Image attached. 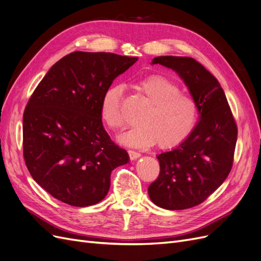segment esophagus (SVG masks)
I'll list each match as a JSON object with an SVG mask.
<instances>
[{"mask_svg": "<svg viewBox=\"0 0 261 261\" xmlns=\"http://www.w3.org/2000/svg\"><path fill=\"white\" fill-rule=\"evenodd\" d=\"M128 154H129L130 160H137L138 158H140V156H141V154H140L139 152H137V151H134V150H129V151H128Z\"/></svg>", "mask_w": 261, "mask_h": 261, "instance_id": "obj_1", "label": "esophagus"}]
</instances>
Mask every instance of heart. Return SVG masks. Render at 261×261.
Segmentation results:
<instances>
[{"mask_svg":"<svg viewBox=\"0 0 261 261\" xmlns=\"http://www.w3.org/2000/svg\"><path fill=\"white\" fill-rule=\"evenodd\" d=\"M136 87L150 105L140 116L141 124L122 134L117 140L130 147L151 146L156 141L161 148L180 144L193 130L198 116L195 99L180 92L177 84L160 75L146 77ZM122 98L123 87L114 85L101 100V117L111 129H120L125 124Z\"/></svg>","mask_w":261,"mask_h":261,"instance_id":"obj_1","label":"heart"}]
</instances>
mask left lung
<instances>
[{"mask_svg":"<svg viewBox=\"0 0 261 261\" xmlns=\"http://www.w3.org/2000/svg\"><path fill=\"white\" fill-rule=\"evenodd\" d=\"M151 64L171 68L180 77L198 107L191 134L156 158L160 174L148 187L151 201L167 210L197 206L222 185L233 164L238 127L223 89L200 63L188 57L154 58Z\"/></svg>","mask_w":261,"mask_h":261,"instance_id":"8db88e82","label":"left lung"}]
</instances>
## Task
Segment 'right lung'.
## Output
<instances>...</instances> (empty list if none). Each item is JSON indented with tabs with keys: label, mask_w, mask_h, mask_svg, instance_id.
<instances>
[{
	"label": "right lung",
	"mask_w": 261,
	"mask_h": 261,
	"mask_svg": "<svg viewBox=\"0 0 261 261\" xmlns=\"http://www.w3.org/2000/svg\"><path fill=\"white\" fill-rule=\"evenodd\" d=\"M138 58L76 51L49 69L22 118L23 158L33 178L52 197L75 207L96 204L112 171L129 162L108 135L101 100Z\"/></svg>",
	"instance_id": "obj_1"
}]
</instances>
